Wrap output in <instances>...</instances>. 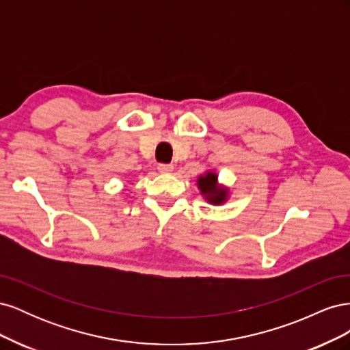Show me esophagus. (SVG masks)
<instances>
[{"instance_id":"34e87169","label":"esophagus","mask_w":350,"mask_h":350,"mask_svg":"<svg viewBox=\"0 0 350 350\" xmlns=\"http://www.w3.org/2000/svg\"><path fill=\"white\" fill-rule=\"evenodd\" d=\"M157 169L161 174H171L174 171V165L171 163H159Z\"/></svg>"}]
</instances>
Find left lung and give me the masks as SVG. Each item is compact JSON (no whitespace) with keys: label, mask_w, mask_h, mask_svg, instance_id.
Returning a JSON list of instances; mask_svg holds the SVG:
<instances>
[{"label":"left lung","mask_w":350,"mask_h":350,"mask_svg":"<svg viewBox=\"0 0 350 350\" xmlns=\"http://www.w3.org/2000/svg\"><path fill=\"white\" fill-rule=\"evenodd\" d=\"M197 185L201 196L211 204H224L228 200V188L219 185L217 175L215 172H206L197 179Z\"/></svg>","instance_id":"1"}]
</instances>
